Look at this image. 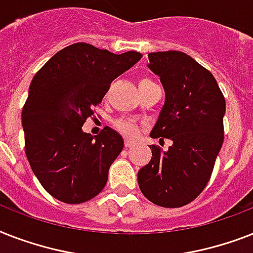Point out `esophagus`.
<instances>
[{
	"instance_id": "obj_1",
	"label": "esophagus",
	"mask_w": 253,
	"mask_h": 253,
	"mask_svg": "<svg viewBox=\"0 0 253 253\" xmlns=\"http://www.w3.org/2000/svg\"><path fill=\"white\" fill-rule=\"evenodd\" d=\"M134 141H132V139L129 138H125V147H133L134 146Z\"/></svg>"
}]
</instances>
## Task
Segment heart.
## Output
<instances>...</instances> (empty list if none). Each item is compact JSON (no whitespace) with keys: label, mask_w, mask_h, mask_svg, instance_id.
I'll return each mask as SVG.
<instances>
[{"label":"heart","mask_w":253,"mask_h":253,"mask_svg":"<svg viewBox=\"0 0 253 253\" xmlns=\"http://www.w3.org/2000/svg\"><path fill=\"white\" fill-rule=\"evenodd\" d=\"M153 84L150 80H141L139 81V84ZM115 125H116V128L120 130L121 133H124V134H126V136H134L137 133V130H138V126H137V124L134 123V121L132 120H124V119H120V120H117L116 123H115Z\"/></svg>","instance_id":"obj_1"}]
</instances>
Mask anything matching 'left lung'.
I'll list each match as a JSON object with an SVG mask.
<instances>
[{
    "instance_id": "obj_1",
    "label": "left lung",
    "mask_w": 253,
    "mask_h": 253,
    "mask_svg": "<svg viewBox=\"0 0 253 253\" xmlns=\"http://www.w3.org/2000/svg\"><path fill=\"white\" fill-rule=\"evenodd\" d=\"M161 78L165 104L151 138H169V150L151 145L150 162L137 173L141 192L155 205L180 208L207 187L223 143L225 98L213 74L179 50L149 53Z\"/></svg>"
}]
</instances>
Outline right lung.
Listing matches in <instances>:
<instances>
[{
    "label": "right lung",
    "mask_w": 253,
    "mask_h": 253,
    "mask_svg": "<svg viewBox=\"0 0 253 253\" xmlns=\"http://www.w3.org/2000/svg\"><path fill=\"white\" fill-rule=\"evenodd\" d=\"M134 50L115 54L91 44L58 50L36 73L22 111L26 155L50 196L81 204L100 193L124 147L110 126L92 137L82 130L111 82L141 60Z\"/></svg>",
    "instance_id": "right-lung-1"
}]
</instances>
